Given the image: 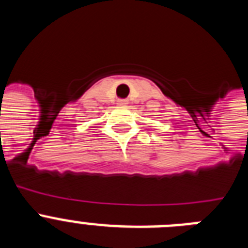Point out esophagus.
I'll list each match as a JSON object with an SVG mask.
<instances>
[{
  "mask_svg": "<svg viewBox=\"0 0 248 248\" xmlns=\"http://www.w3.org/2000/svg\"><path fill=\"white\" fill-rule=\"evenodd\" d=\"M118 104L125 105V104H128V102H126V99H119V100H118Z\"/></svg>",
  "mask_w": 248,
  "mask_h": 248,
  "instance_id": "1",
  "label": "esophagus"
}]
</instances>
